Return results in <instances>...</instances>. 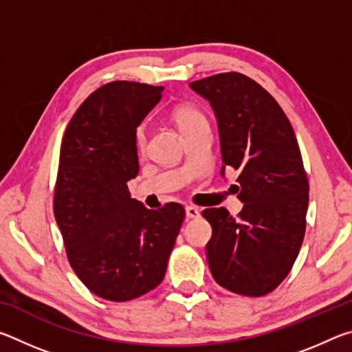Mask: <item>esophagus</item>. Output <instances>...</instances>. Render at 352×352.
I'll return each mask as SVG.
<instances>
[{
  "mask_svg": "<svg viewBox=\"0 0 352 352\" xmlns=\"http://www.w3.org/2000/svg\"><path fill=\"white\" fill-rule=\"evenodd\" d=\"M197 217H200L199 208H195V206H186V219L189 220V219H197Z\"/></svg>",
  "mask_w": 352,
  "mask_h": 352,
  "instance_id": "1",
  "label": "esophagus"
}]
</instances>
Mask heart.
Instances as JSON below:
<instances>
[{
	"label": "heart",
	"instance_id": "obj_1",
	"mask_svg": "<svg viewBox=\"0 0 352 352\" xmlns=\"http://www.w3.org/2000/svg\"><path fill=\"white\" fill-rule=\"evenodd\" d=\"M175 119H177L178 126H180V129H182V132H186V130L199 126V124H201V122H206V118L204 116V113L199 111L197 109H194V107H182V109L175 113ZM135 144L140 152L146 151V146H147L146 126H140L138 129H136Z\"/></svg>",
	"mask_w": 352,
	"mask_h": 352
}]
</instances>
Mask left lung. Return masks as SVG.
Returning <instances> with one entry per match:
<instances>
[{"label":"left lung","mask_w":352,"mask_h":352,"mask_svg":"<svg viewBox=\"0 0 352 352\" xmlns=\"http://www.w3.org/2000/svg\"><path fill=\"white\" fill-rule=\"evenodd\" d=\"M217 118L222 170H239L243 208L236 219L208 208L206 258L212 278L234 294L262 296L281 284L306 231L309 183L292 124L258 82L222 73L189 83Z\"/></svg>","instance_id":"obj_1"}]
</instances>
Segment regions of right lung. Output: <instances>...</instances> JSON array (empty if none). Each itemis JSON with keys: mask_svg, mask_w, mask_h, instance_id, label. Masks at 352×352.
<instances>
[{"mask_svg": "<svg viewBox=\"0 0 352 352\" xmlns=\"http://www.w3.org/2000/svg\"><path fill=\"white\" fill-rule=\"evenodd\" d=\"M163 90L105 83L83 100L63 135L56 222L76 275L104 300H133L163 281L184 219L180 204L147 210L127 188L140 172L136 129Z\"/></svg>", "mask_w": 352, "mask_h": 352, "instance_id": "add662e5", "label": "right lung"}]
</instances>
